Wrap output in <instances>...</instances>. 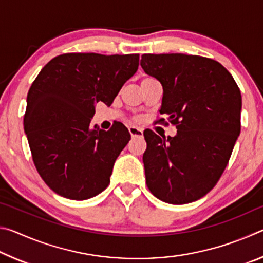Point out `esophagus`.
I'll return each instance as SVG.
<instances>
[{
    "instance_id": "1",
    "label": "esophagus",
    "mask_w": 263,
    "mask_h": 263,
    "mask_svg": "<svg viewBox=\"0 0 263 263\" xmlns=\"http://www.w3.org/2000/svg\"><path fill=\"white\" fill-rule=\"evenodd\" d=\"M128 132H130V135L132 138H136V137H141L142 136V130L139 127H135V126H131L128 127Z\"/></svg>"
}]
</instances>
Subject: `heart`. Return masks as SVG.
Returning a JSON list of instances; mask_svg holds the SVG:
<instances>
[{"instance_id":"heart-1","label":"heart","mask_w":263,"mask_h":263,"mask_svg":"<svg viewBox=\"0 0 263 263\" xmlns=\"http://www.w3.org/2000/svg\"><path fill=\"white\" fill-rule=\"evenodd\" d=\"M146 79H152V78H146ZM146 79H144V80H146Z\"/></svg>"}]
</instances>
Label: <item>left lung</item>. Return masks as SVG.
Masks as SVG:
<instances>
[{
	"label": "left lung",
	"instance_id": "1",
	"mask_svg": "<svg viewBox=\"0 0 263 263\" xmlns=\"http://www.w3.org/2000/svg\"><path fill=\"white\" fill-rule=\"evenodd\" d=\"M142 69L163 88L160 118L175 137L144 132L146 184L169 204L202 198L219 181L241 130V94L219 62L183 53L142 54Z\"/></svg>",
	"mask_w": 263,
	"mask_h": 263
}]
</instances>
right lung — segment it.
Returning a JSON list of instances; mask_svg holds the SVG:
<instances>
[{
    "label": "right lung",
    "mask_w": 263,
    "mask_h": 263,
    "mask_svg": "<svg viewBox=\"0 0 263 263\" xmlns=\"http://www.w3.org/2000/svg\"><path fill=\"white\" fill-rule=\"evenodd\" d=\"M138 66L139 54L65 53L31 84L24 131L34 166L55 194L83 201L109 185L131 136L122 123L104 131L90 126V118L96 103L111 105Z\"/></svg>",
    "instance_id": "obj_1"
}]
</instances>
